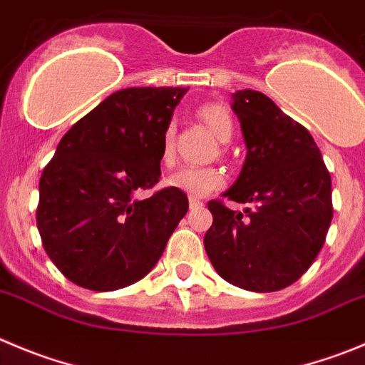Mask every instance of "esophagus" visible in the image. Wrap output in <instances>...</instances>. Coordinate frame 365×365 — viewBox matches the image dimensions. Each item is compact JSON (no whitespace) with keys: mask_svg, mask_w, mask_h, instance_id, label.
<instances>
[{"mask_svg":"<svg viewBox=\"0 0 365 365\" xmlns=\"http://www.w3.org/2000/svg\"><path fill=\"white\" fill-rule=\"evenodd\" d=\"M189 205L190 209H198V207H203V202H200L196 198H189Z\"/></svg>","mask_w":365,"mask_h":365,"instance_id":"esophagus-1","label":"esophagus"}]
</instances>
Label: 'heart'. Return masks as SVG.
Listing matches in <instances>:
<instances>
[{
	"label": "heart",
	"instance_id": "1",
	"mask_svg": "<svg viewBox=\"0 0 365 365\" xmlns=\"http://www.w3.org/2000/svg\"><path fill=\"white\" fill-rule=\"evenodd\" d=\"M200 118L209 125L210 131L221 142H230L234 136V120L223 106L207 104L200 108ZM175 156V125H167L162 136V158L169 163ZM225 183V175L217 167H192L187 165L173 173L167 178V185L183 190L190 198H203Z\"/></svg>",
	"mask_w": 365,
	"mask_h": 365
}]
</instances>
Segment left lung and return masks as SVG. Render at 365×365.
Segmentation results:
<instances>
[{"instance_id": "1", "label": "left lung", "mask_w": 365, "mask_h": 365, "mask_svg": "<svg viewBox=\"0 0 365 365\" xmlns=\"http://www.w3.org/2000/svg\"><path fill=\"white\" fill-rule=\"evenodd\" d=\"M247 158L223 196L254 209L209 202L203 243L214 270L248 292H277L315 261L333 217L331 176L308 129L261 91L232 93Z\"/></svg>"}]
</instances>
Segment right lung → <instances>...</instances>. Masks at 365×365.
Segmentation results:
<instances>
[{
  "mask_svg": "<svg viewBox=\"0 0 365 365\" xmlns=\"http://www.w3.org/2000/svg\"><path fill=\"white\" fill-rule=\"evenodd\" d=\"M189 88H125L71 125L41 175L37 229L52 263L75 284L113 292L140 281L187 214L160 180L162 136Z\"/></svg>",
  "mask_w": 365,
  "mask_h": 365,
  "instance_id": "add662e5",
  "label": "right lung"
}]
</instances>
